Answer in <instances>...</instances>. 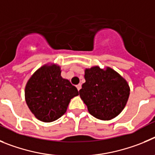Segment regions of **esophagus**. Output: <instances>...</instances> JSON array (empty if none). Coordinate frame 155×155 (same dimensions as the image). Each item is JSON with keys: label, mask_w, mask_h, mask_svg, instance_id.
<instances>
[{"label": "esophagus", "mask_w": 155, "mask_h": 155, "mask_svg": "<svg viewBox=\"0 0 155 155\" xmlns=\"http://www.w3.org/2000/svg\"><path fill=\"white\" fill-rule=\"evenodd\" d=\"M81 87H82L81 84H78L77 86H76V88H77V90H79H79H80V89H81Z\"/></svg>", "instance_id": "esophagus-1"}]
</instances>
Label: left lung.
Masks as SVG:
<instances>
[{"label": "left lung", "instance_id": "8db88e82", "mask_svg": "<svg viewBox=\"0 0 155 155\" xmlns=\"http://www.w3.org/2000/svg\"><path fill=\"white\" fill-rule=\"evenodd\" d=\"M86 83L79 96L88 111L97 119L109 120L124 110L130 95L127 82L114 69L93 66L85 70Z\"/></svg>", "mask_w": 155, "mask_h": 155}]
</instances>
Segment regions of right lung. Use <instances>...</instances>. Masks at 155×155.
I'll return each instance as SVG.
<instances>
[{"label":"right lung","mask_w":155,"mask_h":155,"mask_svg":"<svg viewBox=\"0 0 155 155\" xmlns=\"http://www.w3.org/2000/svg\"><path fill=\"white\" fill-rule=\"evenodd\" d=\"M25 100L35 117L43 122H52L67 110L71 99L79 95L76 86L61 76L58 65H43L28 81Z\"/></svg>","instance_id":"obj_1"}]
</instances>
